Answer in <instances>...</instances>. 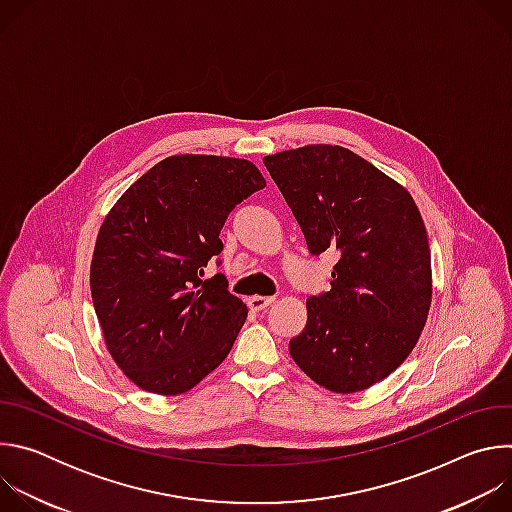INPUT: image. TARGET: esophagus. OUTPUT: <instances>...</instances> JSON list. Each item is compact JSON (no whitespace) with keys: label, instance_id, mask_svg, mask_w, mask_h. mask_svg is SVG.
I'll return each instance as SVG.
<instances>
[{"label":"esophagus","instance_id":"esophagus-1","mask_svg":"<svg viewBox=\"0 0 512 512\" xmlns=\"http://www.w3.org/2000/svg\"><path fill=\"white\" fill-rule=\"evenodd\" d=\"M273 300H275V298H269V296H253V298L247 300V304H249V308H251L253 312H261V310H265L267 306H271Z\"/></svg>","mask_w":512,"mask_h":512}]
</instances>
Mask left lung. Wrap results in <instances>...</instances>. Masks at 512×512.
Listing matches in <instances>:
<instances>
[{
    "label": "left lung",
    "mask_w": 512,
    "mask_h": 512,
    "mask_svg": "<svg viewBox=\"0 0 512 512\" xmlns=\"http://www.w3.org/2000/svg\"><path fill=\"white\" fill-rule=\"evenodd\" d=\"M314 255L340 253L332 289L306 302L289 354L318 385L358 393L415 348L431 306V253L411 194L340 145L263 158Z\"/></svg>",
    "instance_id": "left-lung-1"
}]
</instances>
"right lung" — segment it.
Wrapping results in <instances>:
<instances>
[{
	"instance_id": "add662e5",
	"label": "right lung",
	"mask_w": 512,
	"mask_h": 512,
	"mask_svg": "<svg viewBox=\"0 0 512 512\" xmlns=\"http://www.w3.org/2000/svg\"><path fill=\"white\" fill-rule=\"evenodd\" d=\"M265 188L241 158L182 154L158 162L113 204L91 261L103 338L139 389L180 395L231 352L247 320L225 275L202 279L227 216Z\"/></svg>"
}]
</instances>
